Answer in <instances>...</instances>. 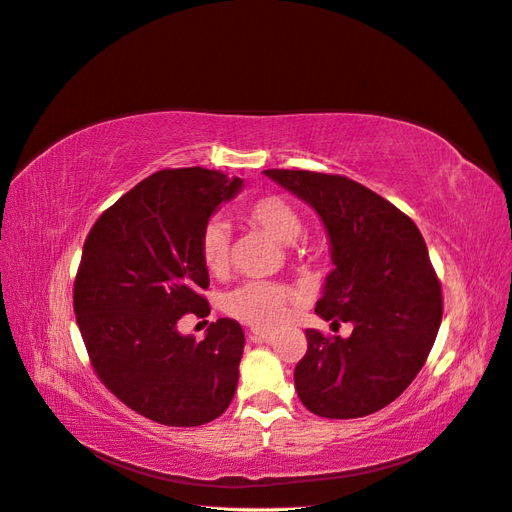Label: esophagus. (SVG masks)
<instances>
[{
	"mask_svg": "<svg viewBox=\"0 0 512 512\" xmlns=\"http://www.w3.org/2000/svg\"><path fill=\"white\" fill-rule=\"evenodd\" d=\"M250 339L254 344H271V342H275V333H271V331H252L250 333Z\"/></svg>",
	"mask_w": 512,
	"mask_h": 512,
	"instance_id": "esophagus-1",
	"label": "esophagus"
}]
</instances>
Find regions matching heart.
Masks as SVG:
<instances>
[{"label": "heart", "mask_w": 512, "mask_h": 512, "mask_svg": "<svg viewBox=\"0 0 512 512\" xmlns=\"http://www.w3.org/2000/svg\"><path fill=\"white\" fill-rule=\"evenodd\" d=\"M243 218L265 230L277 243L290 245L301 237L303 220L282 196H262L243 209ZM198 254L211 275H224L230 265V235L220 220H211L198 235ZM294 294L277 282H245L230 290L224 299V312L256 329L280 327L288 314Z\"/></svg>", "instance_id": "1"}]
</instances>
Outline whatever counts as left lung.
<instances>
[{
    "label": "left lung",
    "instance_id": "1",
    "mask_svg": "<svg viewBox=\"0 0 512 512\" xmlns=\"http://www.w3.org/2000/svg\"><path fill=\"white\" fill-rule=\"evenodd\" d=\"M312 207L335 269L316 314L350 322V337L307 329L294 367L303 406L324 418H359L389 406L425 365L442 322V290L416 224L389 200L342 175L265 170Z\"/></svg>",
    "mask_w": 512,
    "mask_h": 512
}]
</instances>
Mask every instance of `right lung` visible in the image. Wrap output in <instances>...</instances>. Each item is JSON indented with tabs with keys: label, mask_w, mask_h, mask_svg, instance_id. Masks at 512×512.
Returning a JSON list of instances; mask_svg holds the SVG:
<instances>
[{
	"label": "right lung",
	"mask_w": 512,
	"mask_h": 512,
	"mask_svg": "<svg viewBox=\"0 0 512 512\" xmlns=\"http://www.w3.org/2000/svg\"><path fill=\"white\" fill-rule=\"evenodd\" d=\"M243 179L200 166L160 170L108 207L83 245L74 314L98 378L123 404L170 427L224 414L239 382L241 324L181 335L185 314L209 316L198 235Z\"/></svg>",
	"instance_id": "obj_1"
}]
</instances>
